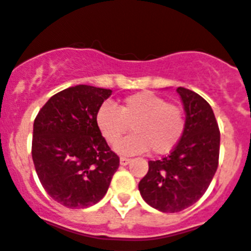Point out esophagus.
I'll list each match as a JSON object with an SVG mask.
<instances>
[{
    "instance_id": "1",
    "label": "esophagus",
    "mask_w": 251,
    "mask_h": 251,
    "mask_svg": "<svg viewBox=\"0 0 251 251\" xmlns=\"http://www.w3.org/2000/svg\"><path fill=\"white\" fill-rule=\"evenodd\" d=\"M130 163V159L121 158V165H128Z\"/></svg>"
}]
</instances>
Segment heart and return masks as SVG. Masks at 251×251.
I'll list each match as a JSON object with an SVG mask.
<instances>
[{
	"label": "heart",
	"mask_w": 251,
	"mask_h": 251,
	"mask_svg": "<svg viewBox=\"0 0 251 251\" xmlns=\"http://www.w3.org/2000/svg\"><path fill=\"white\" fill-rule=\"evenodd\" d=\"M96 124L109 144L117 142L129 127L134 130L114 146L119 154H142L151 149L154 154L163 155L179 142L186 121L178 106L150 91H141L126 97L119 109L109 102L102 103L96 113Z\"/></svg>",
	"instance_id": "b5f03b06"
}]
</instances>
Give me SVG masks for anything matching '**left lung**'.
<instances>
[{
  "label": "left lung",
  "mask_w": 251,
  "mask_h": 251,
  "mask_svg": "<svg viewBox=\"0 0 251 251\" xmlns=\"http://www.w3.org/2000/svg\"><path fill=\"white\" fill-rule=\"evenodd\" d=\"M186 127L171 154L149 161L138 183L145 201L163 213H177L195 204L209 187L219 158L218 123L212 106L196 92L178 87Z\"/></svg>",
  "instance_id": "left-lung-1"
}]
</instances>
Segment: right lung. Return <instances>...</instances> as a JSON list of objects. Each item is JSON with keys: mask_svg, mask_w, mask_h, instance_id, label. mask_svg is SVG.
<instances>
[{"mask_svg": "<svg viewBox=\"0 0 251 251\" xmlns=\"http://www.w3.org/2000/svg\"><path fill=\"white\" fill-rule=\"evenodd\" d=\"M111 90L78 84L53 95L33 124L37 176L55 201L70 209L97 204L107 192L119 158L96 124Z\"/></svg>", "mask_w": 251, "mask_h": 251, "instance_id": "obj_1", "label": "right lung"}]
</instances>
